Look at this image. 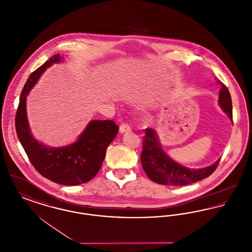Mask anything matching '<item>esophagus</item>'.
I'll return each mask as SVG.
<instances>
[{"instance_id": "34e87169", "label": "esophagus", "mask_w": 252, "mask_h": 252, "mask_svg": "<svg viewBox=\"0 0 252 252\" xmlns=\"http://www.w3.org/2000/svg\"><path fill=\"white\" fill-rule=\"evenodd\" d=\"M131 131V127L128 124H122L120 126V132L121 133H126V132Z\"/></svg>"}]
</instances>
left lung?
I'll use <instances>...</instances> for the list:
<instances>
[{"instance_id":"8db88e82","label":"left lung","mask_w":252,"mask_h":252,"mask_svg":"<svg viewBox=\"0 0 252 252\" xmlns=\"http://www.w3.org/2000/svg\"><path fill=\"white\" fill-rule=\"evenodd\" d=\"M217 82L221 85L218 103L232 121V103L228 88L220 81ZM219 160L220 158L211 166L201 169L182 166L162 150L156 131L152 128L145 129L141 161L147 177L156 183L169 186H182L199 181L214 173L218 166Z\"/></svg>"}]
</instances>
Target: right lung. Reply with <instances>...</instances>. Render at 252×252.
Wrapping results in <instances>:
<instances>
[{
    "label": "right lung",
    "instance_id": "1",
    "mask_svg": "<svg viewBox=\"0 0 252 252\" xmlns=\"http://www.w3.org/2000/svg\"><path fill=\"white\" fill-rule=\"evenodd\" d=\"M60 61V54L55 55L30 74L20 96L15 126L18 138L36 171L51 181L74 186L95 177L108 144L117 135L119 126L111 120L91 121L75 143L58 148L36 141L32 136L26 116V97L42 72Z\"/></svg>",
    "mask_w": 252,
    "mask_h": 252
}]
</instances>
